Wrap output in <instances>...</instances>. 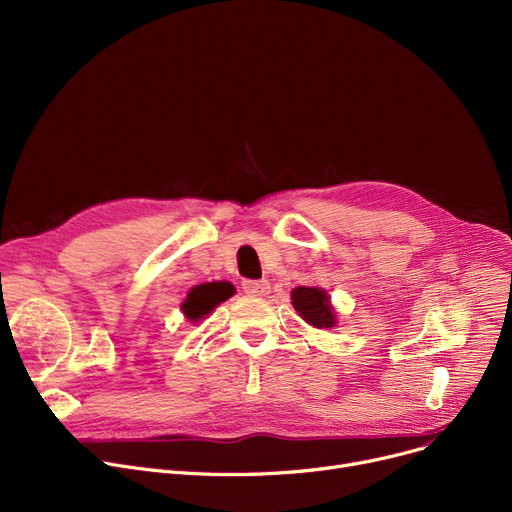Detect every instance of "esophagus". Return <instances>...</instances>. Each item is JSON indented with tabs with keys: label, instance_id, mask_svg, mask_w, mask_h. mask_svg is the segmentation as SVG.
Segmentation results:
<instances>
[{
	"label": "esophagus",
	"instance_id": "esophagus-1",
	"mask_svg": "<svg viewBox=\"0 0 512 512\" xmlns=\"http://www.w3.org/2000/svg\"><path fill=\"white\" fill-rule=\"evenodd\" d=\"M242 290L247 294H253V297H265L270 292V282L267 280H245L242 282Z\"/></svg>",
	"mask_w": 512,
	"mask_h": 512
}]
</instances>
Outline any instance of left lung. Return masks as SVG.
<instances>
[{"label": "left lung", "instance_id": "obj_1", "mask_svg": "<svg viewBox=\"0 0 512 512\" xmlns=\"http://www.w3.org/2000/svg\"><path fill=\"white\" fill-rule=\"evenodd\" d=\"M292 305L307 324L315 328H332L336 324V315L332 311L328 294L321 288L299 286L292 290Z\"/></svg>", "mask_w": 512, "mask_h": 512}]
</instances>
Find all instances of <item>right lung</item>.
I'll return each mask as SVG.
<instances>
[{
  "label": "right lung",
  "mask_w": 512,
  "mask_h": 512,
  "mask_svg": "<svg viewBox=\"0 0 512 512\" xmlns=\"http://www.w3.org/2000/svg\"><path fill=\"white\" fill-rule=\"evenodd\" d=\"M232 294V286L226 282H218V284H201L197 288L191 290L188 299L182 305L184 315L197 321L199 317L207 315L215 305H220L222 301H226Z\"/></svg>",
  "instance_id": "right-lung-1"
}]
</instances>
